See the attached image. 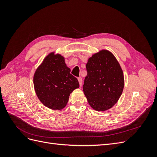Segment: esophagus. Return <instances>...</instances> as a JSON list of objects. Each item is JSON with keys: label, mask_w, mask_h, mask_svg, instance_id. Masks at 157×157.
Returning <instances> with one entry per match:
<instances>
[{"label": "esophagus", "mask_w": 157, "mask_h": 157, "mask_svg": "<svg viewBox=\"0 0 157 157\" xmlns=\"http://www.w3.org/2000/svg\"><path fill=\"white\" fill-rule=\"evenodd\" d=\"M78 82L80 86H82V78L81 77H78Z\"/></svg>", "instance_id": "esophagus-1"}]
</instances>
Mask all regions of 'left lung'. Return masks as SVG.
<instances>
[{
  "label": "left lung",
  "instance_id": "left-lung-1",
  "mask_svg": "<svg viewBox=\"0 0 157 157\" xmlns=\"http://www.w3.org/2000/svg\"><path fill=\"white\" fill-rule=\"evenodd\" d=\"M86 67L83 91L89 105L98 111H107L118 101L124 88L121 65L111 52L102 50L88 59Z\"/></svg>",
  "mask_w": 157,
  "mask_h": 157
}]
</instances>
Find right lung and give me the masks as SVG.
<instances>
[{
	"label": "right lung",
	"mask_w": 157,
	"mask_h": 157,
	"mask_svg": "<svg viewBox=\"0 0 157 157\" xmlns=\"http://www.w3.org/2000/svg\"><path fill=\"white\" fill-rule=\"evenodd\" d=\"M70 71L60 54L51 52L44 59L33 77L36 94L44 105L53 110L66 106L70 94L79 88L77 78Z\"/></svg>",
	"instance_id": "obj_1"
}]
</instances>
